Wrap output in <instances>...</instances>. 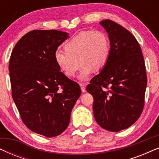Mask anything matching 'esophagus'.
I'll use <instances>...</instances> for the list:
<instances>
[{"label":"esophagus","instance_id":"obj_1","mask_svg":"<svg viewBox=\"0 0 159 159\" xmlns=\"http://www.w3.org/2000/svg\"><path fill=\"white\" fill-rule=\"evenodd\" d=\"M80 88H81V90L82 93H84L86 91V89H85V86L83 84H80Z\"/></svg>","mask_w":159,"mask_h":159}]
</instances>
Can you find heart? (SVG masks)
Masks as SVG:
<instances>
[{
    "instance_id": "obj_1",
    "label": "heart",
    "mask_w": 159,
    "mask_h": 159,
    "mask_svg": "<svg viewBox=\"0 0 159 159\" xmlns=\"http://www.w3.org/2000/svg\"><path fill=\"white\" fill-rule=\"evenodd\" d=\"M64 48L65 52L58 51L54 54L56 65L66 77H73L80 64L81 81L88 80L94 70H103L109 59L110 40L102 31L80 32L65 43Z\"/></svg>"
}]
</instances>
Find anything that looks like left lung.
I'll list each match as a JSON object with an SVG mask.
<instances>
[{
  "instance_id": "8db88e82",
  "label": "left lung",
  "mask_w": 159,
  "mask_h": 159,
  "mask_svg": "<svg viewBox=\"0 0 159 159\" xmlns=\"http://www.w3.org/2000/svg\"><path fill=\"white\" fill-rule=\"evenodd\" d=\"M111 43L109 59L90 80L87 91L93 95L97 123L111 132L133 125L144 107L147 77L144 58L135 38L125 28L106 19L100 22Z\"/></svg>"
}]
</instances>
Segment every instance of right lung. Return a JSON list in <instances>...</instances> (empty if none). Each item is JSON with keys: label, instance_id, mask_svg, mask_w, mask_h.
Listing matches in <instances>:
<instances>
[{"label": "right lung", "instance_id": "right-lung-1", "mask_svg": "<svg viewBox=\"0 0 159 159\" xmlns=\"http://www.w3.org/2000/svg\"><path fill=\"white\" fill-rule=\"evenodd\" d=\"M58 30H33L13 49L9 61L12 98L28 129L47 138L61 134L81 95L77 82L56 65L54 54L69 38Z\"/></svg>", "mask_w": 159, "mask_h": 159}]
</instances>
